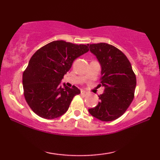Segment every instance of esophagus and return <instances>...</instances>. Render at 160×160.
I'll return each instance as SVG.
<instances>
[{
  "label": "esophagus",
  "mask_w": 160,
  "mask_h": 160,
  "mask_svg": "<svg viewBox=\"0 0 160 160\" xmlns=\"http://www.w3.org/2000/svg\"><path fill=\"white\" fill-rule=\"evenodd\" d=\"M81 95H82V96H84V97H85V96H87L88 94H87V92H85L84 90H82L81 91Z\"/></svg>",
  "instance_id": "obj_1"
}]
</instances>
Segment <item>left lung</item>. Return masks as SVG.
Listing matches in <instances>:
<instances>
[{"label":"left lung","instance_id":"1","mask_svg":"<svg viewBox=\"0 0 160 160\" xmlns=\"http://www.w3.org/2000/svg\"><path fill=\"white\" fill-rule=\"evenodd\" d=\"M89 49L101 65L98 86H103L105 89L98 95L100 100L97 106L88 111L101 121H113L124 114L133 100L136 76L128 58L117 47L99 43L89 44Z\"/></svg>","mask_w":160,"mask_h":160}]
</instances>
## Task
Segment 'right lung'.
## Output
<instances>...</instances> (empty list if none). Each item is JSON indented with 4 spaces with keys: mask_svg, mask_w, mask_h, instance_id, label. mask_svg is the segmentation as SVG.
<instances>
[{
    "mask_svg": "<svg viewBox=\"0 0 160 160\" xmlns=\"http://www.w3.org/2000/svg\"><path fill=\"white\" fill-rule=\"evenodd\" d=\"M88 51V44L54 41L35 52L22 75L24 96L35 113L52 119L66 112L74 96L81 91L65 84L62 87L60 82L73 61Z\"/></svg>",
    "mask_w": 160,
    "mask_h": 160,
    "instance_id": "obj_1",
    "label": "right lung"
}]
</instances>
